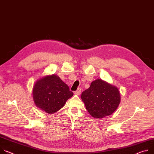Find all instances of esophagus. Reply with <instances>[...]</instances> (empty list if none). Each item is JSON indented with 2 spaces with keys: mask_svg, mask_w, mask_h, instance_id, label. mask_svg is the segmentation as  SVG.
<instances>
[{
  "mask_svg": "<svg viewBox=\"0 0 154 154\" xmlns=\"http://www.w3.org/2000/svg\"><path fill=\"white\" fill-rule=\"evenodd\" d=\"M74 93H75V94L79 95V94L81 93V89H80V88H78L76 91H74Z\"/></svg>",
  "mask_w": 154,
  "mask_h": 154,
  "instance_id": "obj_1",
  "label": "esophagus"
}]
</instances>
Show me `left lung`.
Returning <instances> with one entry per match:
<instances>
[{
  "mask_svg": "<svg viewBox=\"0 0 154 154\" xmlns=\"http://www.w3.org/2000/svg\"><path fill=\"white\" fill-rule=\"evenodd\" d=\"M81 98L90 114L97 119L111 115L120 102L117 88L101 79L92 82L90 87L82 92Z\"/></svg>",
  "mask_w": 154,
  "mask_h": 154,
  "instance_id": "left-lung-1",
  "label": "left lung"
}]
</instances>
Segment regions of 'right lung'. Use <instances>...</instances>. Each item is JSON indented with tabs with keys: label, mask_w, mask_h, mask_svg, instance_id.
<instances>
[{
	"label": "right lung",
	"mask_w": 154,
	"mask_h": 154,
	"mask_svg": "<svg viewBox=\"0 0 154 154\" xmlns=\"http://www.w3.org/2000/svg\"><path fill=\"white\" fill-rule=\"evenodd\" d=\"M32 94L35 105L50 114L61 109L73 96L69 87L55 75L46 76L37 81Z\"/></svg>",
	"instance_id": "add662e5"
}]
</instances>
